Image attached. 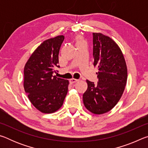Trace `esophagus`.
I'll return each instance as SVG.
<instances>
[{
  "label": "esophagus",
  "instance_id": "esophagus-1",
  "mask_svg": "<svg viewBox=\"0 0 148 148\" xmlns=\"http://www.w3.org/2000/svg\"><path fill=\"white\" fill-rule=\"evenodd\" d=\"M77 81H78V79H74V78H72V79L69 80L70 83H71V84H74V83H76V82H77Z\"/></svg>",
  "mask_w": 148,
  "mask_h": 148
}]
</instances>
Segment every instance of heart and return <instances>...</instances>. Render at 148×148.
<instances>
[{
  "label": "heart",
  "mask_w": 148,
  "mask_h": 148,
  "mask_svg": "<svg viewBox=\"0 0 148 148\" xmlns=\"http://www.w3.org/2000/svg\"><path fill=\"white\" fill-rule=\"evenodd\" d=\"M77 43H79V42H83V41H82V40H81V39H80V38H79V37H77Z\"/></svg>",
  "instance_id": "heart-1"
}]
</instances>
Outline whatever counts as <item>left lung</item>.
Masks as SVG:
<instances>
[{"mask_svg": "<svg viewBox=\"0 0 148 148\" xmlns=\"http://www.w3.org/2000/svg\"><path fill=\"white\" fill-rule=\"evenodd\" d=\"M94 66L98 68L97 84L86 80L83 95L84 106L92 114L100 115L116 106L123 93L127 80L126 62L121 49L111 38L93 32Z\"/></svg>", "mask_w": 148, "mask_h": 148, "instance_id": "1", "label": "left lung"}]
</instances>
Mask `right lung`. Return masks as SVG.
Listing matches in <instances>:
<instances>
[{
    "label": "right lung",
    "instance_id": "obj_1",
    "mask_svg": "<svg viewBox=\"0 0 148 148\" xmlns=\"http://www.w3.org/2000/svg\"><path fill=\"white\" fill-rule=\"evenodd\" d=\"M63 35L44 41L29 57L24 68L25 91L32 104L44 114L56 112L63 104L69 80L53 76L59 68V53Z\"/></svg>",
    "mask_w": 148,
    "mask_h": 148
}]
</instances>
